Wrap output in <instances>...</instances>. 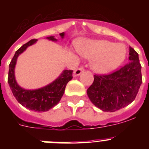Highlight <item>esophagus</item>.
I'll list each match as a JSON object with an SVG mask.
<instances>
[{
  "label": "esophagus",
  "instance_id": "34e87169",
  "mask_svg": "<svg viewBox=\"0 0 149 149\" xmlns=\"http://www.w3.org/2000/svg\"><path fill=\"white\" fill-rule=\"evenodd\" d=\"M84 71V68L83 67H80V68H77L74 72V76H78L80 75L81 73Z\"/></svg>",
  "mask_w": 149,
  "mask_h": 149
}]
</instances>
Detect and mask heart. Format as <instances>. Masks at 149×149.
<instances>
[{
	"instance_id": "obj_1",
	"label": "heart",
	"mask_w": 149,
	"mask_h": 149,
	"mask_svg": "<svg viewBox=\"0 0 149 149\" xmlns=\"http://www.w3.org/2000/svg\"><path fill=\"white\" fill-rule=\"evenodd\" d=\"M77 50L84 57L92 60V68L100 74L116 68L125 60L127 53L125 45L107 40L85 39L79 42Z\"/></svg>"
}]
</instances>
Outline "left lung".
I'll list each match as a JSON object with an SVG mask.
<instances>
[{
	"label": "left lung",
	"instance_id": "1",
	"mask_svg": "<svg viewBox=\"0 0 149 149\" xmlns=\"http://www.w3.org/2000/svg\"><path fill=\"white\" fill-rule=\"evenodd\" d=\"M128 63L108 74H95L87 95L92 103L104 112H115L127 106L143 82L139 54L129 47Z\"/></svg>",
	"mask_w": 149,
	"mask_h": 149
}]
</instances>
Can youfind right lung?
<instances>
[{
    "label": "right lung",
    "instance_id": "add662e5",
    "mask_svg": "<svg viewBox=\"0 0 149 149\" xmlns=\"http://www.w3.org/2000/svg\"><path fill=\"white\" fill-rule=\"evenodd\" d=\"M62 38L65 33H60ZM46 39L56 42L54 36H48ZM37 39H31L17 50L9 65L8 84L18 103L29 110L35 112H45L56 106L64 94L66 84L72 79V70H64L57 78L47 86L37 89H24L19 86L15 81V67L18 56L27 49V47L36 42Z\"/></svg>",
    "mask_w": 149,
    "mask_h": 149
}]
</instances>
